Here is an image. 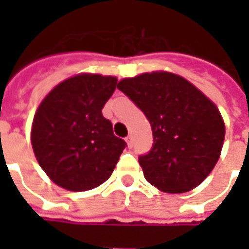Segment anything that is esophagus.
<instances>
[{"mask_svg":"<svg viewBox=\"0 0 249 249\" xmlns=\"http://www.w3.org/2000/svg\"><path fill=\"white\" fill-rule=\"evenodd\" d=\"M125 140H126V144H128V146H129V148H132V146H133V139H132V136H128Z\"/></svg>","mask_w":249,"mask_h":249,"instance_id":"esophagus-1","label":"esophagus"}]
</instances>
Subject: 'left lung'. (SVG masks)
Returning <instances> with one entry per match:
<instances>
[{
    "label": "left lung",
    "mask_w": 249,
    "mask_h": 249,
    "mask_svg": "<svg viewBox=\"0 0 249 249\" xmlns=\"http://www.w3.org/2000/svg\"><path fill=\"white\" fill-rule=\"evenodd\" d=\"M117 88L151 124L153 145L139 156L146 181L169 193L188 192L203 183L219 160L225 136L216 105L168 71L124 78Z\"/></svg>",
    "instance_id": "8db88e82"
}]
</instances>
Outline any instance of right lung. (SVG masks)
Instances as JSON below:
<instances>
[{"mask_svg":"<svg viewBox=\"0 0 249 249\" xmlns=\"http://www.w3.org/2000/svg\"><path fill=\"white\" fill-rule=\"evenodd\" d=\"M116 85V77L74 76L58 84L37 109L32 146L57 185L82 192L110 178L126 146L103 116Z\"/></svg>","mask_w":249,"mask_h":249,"instance_id":"right-lung-1","label":"right lung"}]
</instances>
